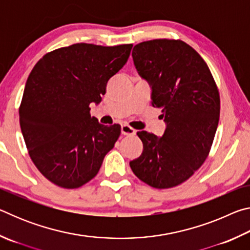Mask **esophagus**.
I'll return each mask as SVG.
<instances>
[{
    "mask_svg": "<svg viewBox=\"0 0 250 250\" xmlns=\"http://www.w3.org/2000/svg\"><path fill=\"white\" fill-rule=\"evenodd\" d=\"M121 133L124 135H133L135 134V130L131 128V126L124 125L121 126Z\"/></svg>",
    "mask_w": 250,
    "mask_h": 250,
    "instance_id": "1",
    "label": "esophagus"
}]
</instances>
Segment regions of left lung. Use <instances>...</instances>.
<instances>
[{
    "label": "left lung",
    "mask_w": 250,
    "mask_h": 250,
    "mask_svg": "<svg viewBox=\"0 0 250 250\" xmlns=\"http://www.w3.org/2000/svg\"><path fill=\"white\" fill-rule=\"evenodd\" d=\"M132 58L166 130L162 137L138 132L143 151L130 167L152 188H170L189 179L208 155L221 110L216 83L204 59L182 41L143 42Z\"/></svg>",
    "instance_id": "obj_1"
}]
</instances>
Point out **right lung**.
Segmentation results:
<instances>
[{"label":"right lung","mask_w":250,"mask_h":250,"mask_svg":"<svg viewBox=\"0 0 250 250\" xmlns=\"http://www.w3.org/2000/svg\"><path fill=\"white\" fill-rule=\"evenodd\" d=\"M132 44L105 47L74 44L46 54L29 74L20 125L29 156L52 183L77 188L97 175L115 146L120 125L90 116L111 77L130 56Z\"/></svg>","instance_id":"1"}]
</instances>
